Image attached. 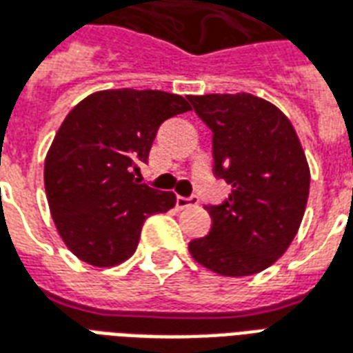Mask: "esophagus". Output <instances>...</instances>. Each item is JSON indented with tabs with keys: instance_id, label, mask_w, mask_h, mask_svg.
I'll use <instances>...</instances> for the list:
<instances>
[{
	"instance_id": "obj_1",
	"label": "esophagus",
	"mask_w": 353,
	"mask_h": 353,
	"mask_svg": "<svg viewBox=\"0 0 353 353\" xmlns=\"http://www.w3.org/2000/svg\"><path fill=\"white\" fill-rule=\"evenodd\" d=\"M198 196H177L176 205L177 210H187V208H192V205H198Z\"/></svg>"
}]
</instances>
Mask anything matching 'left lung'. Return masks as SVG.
I'll return each mask as SVG.
<instances>
[{
	"label": "left lung",
	"mask_w": 353,
	"mask_h": 353,
	"mask_svg": "<svg viewBox=\"0 0 353 353\" xmlns=\"http://www.w3.org/2000/svg\"><path fill=\"white\" fill-rule=\"evenodd\" d=\"M213 132V172L232 185L223 203L205 210L213 219L205 237L189 250L203 268L226 276H247L284 254L301 224L310 174L290 119L250 93L189 95Z\"/></svg>",
	"instance_id": "left-lung-1"
}]
</instances>
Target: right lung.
I'll return each mask as SVG.
<instances>
[{"instance_id":"right-lung-1","label":"right lung","mask_w":353,"mask_h":353,"mask_svg":"<svg viewBox=\"0 0 353 353\" xmlns=\"http://www.w3.org/2000/svg\"><path fill=\"white\" fill-rule=\"evenodd\" d=\"M185 97L110 90L85 97L65 117L44 163V189L65 245L108 268L134 254L145 219L176 205L174 192L140 181L159 127L189 112Z\"/></svg>"}]
</instances>
